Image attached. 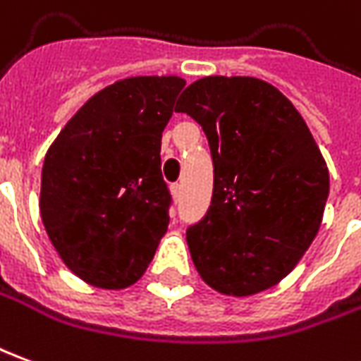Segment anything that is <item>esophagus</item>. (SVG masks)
<instances>
[{"instance_id":"obj_1","label":"esophagus","mask_w":361,"mask_h":361,"mask_svg":"<svg viewBox=\"0 0 361 361\" xmlns=\"http://www.w3.org/2000/svg\"><path fill=\"white\" fill-rule=\"evenodd\" d=\"M172 195H173V199H181V183H173Z\"/></svg>"}]
</instances>
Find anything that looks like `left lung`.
Returning a JSON list of instances; mask_svg holds the SVG:
<instances>
[{
  "label": "left lung",
  "mask_w": 361,
  "mask_h": 361,
  "mask_svg": "<svg viewBox=\"0 0 361 361\" xmlns=\"http://www.w3.org/2000/svg\"><path fill=\"white\" fill-rule=\"evenodd\" d=\"M176 111L203 127L213 158L211 205L185 233L199 276L238 297L274 287L311 246L329 199L311 130L258 78L197 80Z\"/></svg>",
  "instance_id": "left-lung-1"
}]
</instances>
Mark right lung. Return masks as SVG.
Instances as JSON below:
<instances>
[{"mask_svg": "<svg viewBox=\"0 0 361 361\" xmlns=\"http://www.w3.org/2000/svg\"><path fill=\"white\" fill-rule=\"evenodd\" d=\"M183 85L176 75H138L105 87L44 156L42 223L64 264L92 286H133L168 231L173 199L160 148Z\"/></svg>", "mask_w": 361, "mask_h": 361, "instance_id": "add662e5", "label": "right lung"}]
</instances>
